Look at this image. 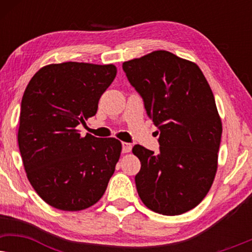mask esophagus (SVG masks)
<instances>
[{
  "label": "esophagus",
  "mask_w": 252,
  "mask_h": 252,
  "mask_svg": "<svg viewBox=\"0 0 252 252\" xmlns=\"http://www.w3.org/2000/svg\"><path fill=\"white\" fill-rule=\"evenodd\" d=\"M132 151V144L127 143V142H123V153L124 154H128Z\"/></svg>",
  "instance_id": "1"
}]
</instances>
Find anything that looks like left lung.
Returning <instances> with one entry per match:
<instances>
[{
  "label": "left lung",
  "mask_w": 252,
  "mask_h": 252,
  "mask_svg": "<svg viewBox=\"0 0 252 252\" xmlns=\"http://www.w3.org/2000/svg\"><path fill=\"white\" fill-rule=\"evenodd\" d=\"M128 81L159 130V154L140 144L137 192L151 211L178 216L203 201L215 180L222 124L198 67L166 50L124 62Z\"/></svg>",
  "instance_id": "8db88e82"
}]
</instances>
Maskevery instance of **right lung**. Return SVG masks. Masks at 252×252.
<instances>
[{"label": "right lung", "mask_w": 252, "mask_h": 252, "mask_svg": "<svg viewBox=\"0 0 252 252\" xmlns=\"http://www.w3.org/2000/svg\"><path fill=\"white\" fill-rule=\"evenodd\" d=\"M113 64L78 62L41 67L24 92L18 144L27 179L47 204L81 211L97 203L122 153L115 137L80 135L116 78Z\"/></svg>", "instance_id": "right-lung-1"}]
</instances>
